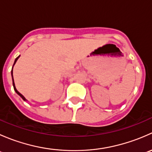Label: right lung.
I'll list each match as a JSON object with an SVG mask.
<instances>
[{"label":"right lung","mask_w":152,"mask_h":152,"mask_svg":"<svg viewBox=\"0 0 152 152\" xmlns=\"http://www.w3.org/2000/svg\"><path fill=\"white\" fill-rule=\"evenodd\" d=\"M19 57H20V56H18V57H17V58H16V59H15V63H14V65H15V62H17V60H18V58H19ZM14 65H13V66H14ZM13 86H14V89H15V92H16V93H18V95H19V96H20V97H21V98H22V99H23V100H24V101H26V99H25V98H24V97H23V95H22V94H21V93H19V92H18V90H17V89H16V88H15V83H14V80H13Z\"/></svg>","instance_id":"obj_1"}]
</instances>
